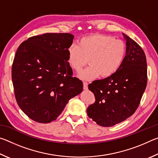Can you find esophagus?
I'll use <instances>...</instances> for the list:
<instances>
[{
    "instance_id": "1",
    "label": "esophagus",
    "mask_w": 158,
    "mask_h": 158,
    "mask_svg": "<svg viewBox=\"0 0 158 158\" xmlns=\"http://www.w3.org/2000/svg\"><path fill=\"white\" fill-rule=\"evenodd\" d=\"M83 84H84V87H83V88H84V89L87 90L88 89V83L84 81V83H83Z\"/></svg>"
}]
</instances>
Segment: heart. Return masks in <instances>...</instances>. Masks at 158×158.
Segmentation results:
<instances>
[{
    "instance_id": "heart-1",
    "label": "heart",
    "mask_w": 158,
    "mask_h": 158,
    "mask_svg": "<svg viewBox=\"0 0 158 158\" xmlns=\"http://www.w3.org/2000/svg\"><path fill=\"white\" fill-rule=\"evenodd\" d=\"M68 63L77 73H80L89 63L90 65L80 74L84 80H93L101 76L108 78L121 68L126 54V44L121 40L103 34H92L82 37L79 46L68 48Z\"/></svg>"
}]
</instances>
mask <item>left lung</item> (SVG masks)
Here are the masks:
<instances>
[{
	"instance_id": "8db88e82",
	"label": "left lung",
	"mask_w": 158,
	"mask_h": 158,
	"mask_svg": "<svg viewBox=\"0 0 158 158\" xmlns=\"http://www.w3.org/2000/svg\"><path fill=\"white\" fill-rule=\"evenodd\" d=\"M126 55L113 76L89 85L95 102L87 109L90 118L102 127H111L132 116L139 105L147 84L146 55L139 45L123 34Z\"/></svg>"
}]
</instances>
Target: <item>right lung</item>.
<instances>
[{"label": "right lung", "instance_id": "1", "mask_svg": "<svg viewBox=\"0 0 158 158\" xmlns=\"http://www.w3.org/2000/svg\"><path fill=\"white\" fill-rule=\"evenodd\" d=\"M73 39L70 33H45L29 37L17 49L12 68L15 98L34 121H55L83 90L68 60Z\"/></svg>", "mask_w": 158, "mask_h": 158}]
</instances>
